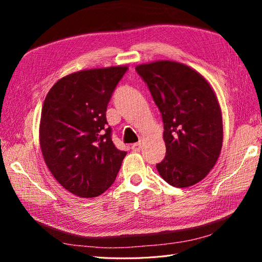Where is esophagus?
Returning a JSON list of instances; mask_svg holds the SVG:
<instances>
[{"mask_svg":"<svg viewBox=\"0 0 262 262\" xmlns=\"http://www.w3.org/2000/svg\"><path fill=\"white\" fill-rule=\"evenodd\" d=\"M141 148H142V142L141 141L135 143V144H133V145H132V149L134 152H140Z\"/></svg>","mask_w":262,"mask_h":262,"instance_id":"34e87169","label":"esophagus"}]
</instances>
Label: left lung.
<instances>
[{
	"instance_id": "left-lung-1",
	"label": "left lung",
	"mask_w": 262,
	"mask_h": 262,
	"mask_svg": "<svg viewBox=\"0 0 262 262\" xmlns=\"http://www.w3.org/2000/svg\"><path fill=\"white\" fill-rule=\"evenodd\" d=\"M148 86L164 125L166 153L157 164L169 185L186 188L214 168L223 143L222 111L205 77L173 60L136 66Z\"/></svg>"
}]
</instances>
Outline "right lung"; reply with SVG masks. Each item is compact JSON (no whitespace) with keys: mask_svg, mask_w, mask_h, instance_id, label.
<instances>
[{"mask_svg":"<svg viewBox=\"0 0 262 262\" xmlns=\"http://www.w3.org/2000/svg\"><path fill=\"white\" fill-rule=\"evenodd\" d=\"M127 70L75 72L55 83L43 101L39 126L43 160L59 185L75 196L103 193L126 157L111 140L105 111Z\"/></svg>","mask_w":262,"mask_h":262,"instance_id":"obj_1","label":"right lung"}]
</instances>
